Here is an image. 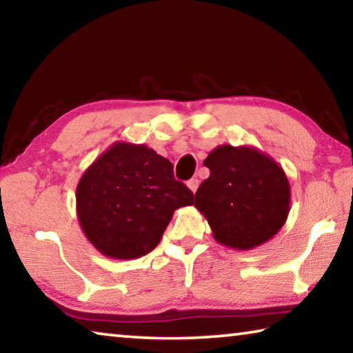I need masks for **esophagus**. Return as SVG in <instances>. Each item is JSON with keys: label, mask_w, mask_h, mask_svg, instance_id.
Wrapping results in <instances>:
<instances>
[{"label": "esophagus", "mask_w": 353, "mask_h": 353, "mask_svg": "<svg viewBox=\"0 0 353 353\" xmlns=\"http://www.w3.org/2000/svg\"><path fill=\"white\" fill-rule=\"evenodd\" d=\"M187 187L193 191V193H196V190H198V187H199V181L198 179H190V181L187 182Z\"/></svg>", "instance_id": "esophagus-1"}]
</instances>
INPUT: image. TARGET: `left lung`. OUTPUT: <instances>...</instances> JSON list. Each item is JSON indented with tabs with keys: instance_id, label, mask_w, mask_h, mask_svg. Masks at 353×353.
I'll return each mask as SVG.
<instances>
[{
	"instance_id": "left-lung-1",
	"label": "left lung",
	"mask_w": 353,
	"mask_h": 353,
	"mask_svg": "<svg viewBox=\"0 0 353 353\" xmlns=\"http://www.w3.org/2000/svg\"><path fill=\"white\" fill-rule=\"evenodd\" d=\"M210 176L194 194L213 236L223 246L249 250L266 243L286 223L290 182L270 155L252 146L221 145L207 155Z\"/></svg>"
}]
</instances>
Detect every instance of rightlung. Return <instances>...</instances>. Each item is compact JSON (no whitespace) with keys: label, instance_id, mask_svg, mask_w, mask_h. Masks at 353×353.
Instances as JSON below:
<instances>
[{"label":"right lung","instance_id":"right-lung-1","mask_svg":"<svg viewBox=\"0 0 353 353\" xmlns=\"http://www.w3.org/2000/svg\"><path fill=\"white\" fill-rule=\"evenodd\" d=\"M193 193L172 163L146 145L117 141L83 172L76 188L81 229L110 259L132 260L157 246L172 214Z\"/></svg>","mask_w":353,"mask_h":353}]
</instances>
